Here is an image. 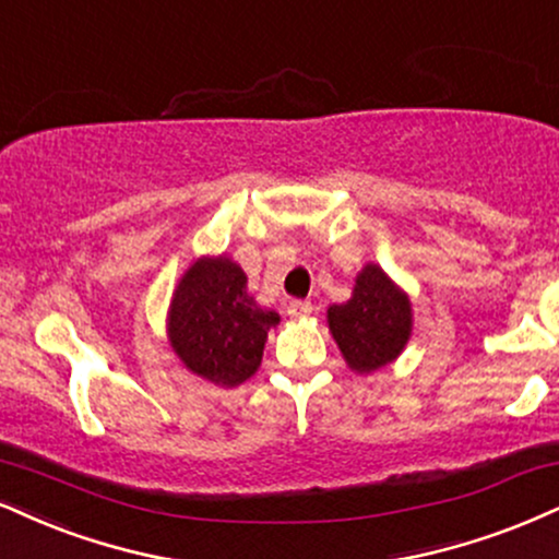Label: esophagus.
<instances>
[{"mask_svg": "<svg viewBox=\"0 0 559 559\" xmlns=\"http://www.w3.org/2000/svg\"><path fill=\"white\" fill-rule=\"evenodd\" d=\"M313 311L311 300H290L287 302V313L293 316V319H302V316H308Z\"/></svg>", "mask_w": 559, "mask_h": 559, "instance_id": "obj_1", "label": "esophagus"}]
</instances>
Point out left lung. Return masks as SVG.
Instances as JSON below:
<instances>
[{"label":"left lung","mask_w":559,"mask_h":559,"mask_svg":"<svg viewBox=\"0 0 559 559\" xmlns=\"http://www.w3.org/2000/svg\"><path fill=\"white\" fill-rule=\"evenodd\" d=\"M329 329L349 368L370 373L394 360L409 340V300L383 269L368 264L357 277L353 298L329 308Z\"/></svg>","instance_id":"1"}]
</instances>
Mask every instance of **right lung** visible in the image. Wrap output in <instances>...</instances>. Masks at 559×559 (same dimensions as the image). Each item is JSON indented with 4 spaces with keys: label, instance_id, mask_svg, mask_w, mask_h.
<instances>
[{
    "label": "right lung",
    "instance_id": "add662e5",
    "mask_svg": "<svg viewBox=\"0 0 559 559\" xmlns=\"http://www.w3.org/2000/svg\"><path fill=\"white\" fill-rule=\"evenodd\" d=\"M280 321L246 290L230 259H199L183 274L170 306V342L189 370L219 385L257 373L266 332Z\"/></svg>",
    "mask_w": 559,
    "mask_h": 559
}]
</instances>
